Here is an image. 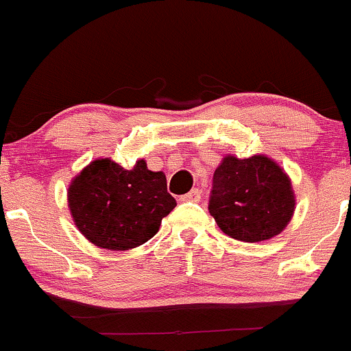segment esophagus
<instances>
[{"mask_svg": "<svg viewBox=\"0 0 351 351\" xmlns=\"http://www.w3.org/2000/svg\"><path fill=\"white\" fill-rule=\"evenodd\" d=\"M199 199H202V191L196 190V188L191 190L190 193L182 196V202H199Z\"/></svg>", "mask_w": 351, "mask_h": 351, "instance_id": "esophagus-1", "label": "esophagus"}]
</instances>
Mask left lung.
I'll list each match as a JSON object with an SVG mask.
<instances>
[{
	"mask_svg": "<svg viewBox=\"0 0 351 351\" xmlns=\"http://www.w3.org/2000/svg\"><path fill=\"white\" fill-rule=\"evenodd\" d=\"M208 210L219 230L234 240H269L293 217V188L271 158L228 155L215 169Z\"/></svg>",
	"mask_w": 351,
	"mask_h": 351,
	"instance_id": "obj_1",
	"label": "left lung"
}]
</instances>
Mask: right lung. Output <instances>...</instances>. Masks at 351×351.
<instances>
[{"label": "right lung", "mask_w": 351, "mask_h": 351, "mask_svg": "<svg viewBox=\"0 0 351 351\" xmlns=\"http://www.w3.org/2000/svg\"><path fill=\"white\" fill-rule=\"evenodd\" d=\"M68 206L86 240L123 252L155 237L176 202L168 193L165 173L148 169L145 160L125 169L99 158L69 184Z\"/></svg>", "instance_id": "right-lung-1"}]
</instances>
